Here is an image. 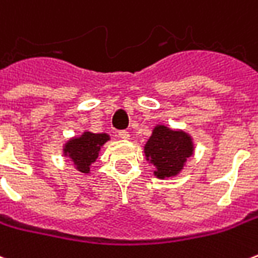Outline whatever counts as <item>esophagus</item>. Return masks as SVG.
<instances>
[{
  "mask_svg": "<svg viewBox=\"0 0 258 258\" xmlns=\"http://www.w3.org/2000/svg\"><path fill=\"white\" fill-rule=\"evenodd\" d=\"M118 137H120L121 140H128L130 133L128 131H125V130H121V131H118Z\"/></svg>",
  "mask_w": 258,
  "mask_h": 258,
  "instance_id": "esophagus-1",
  "label": "esophagus"
}]
</instances>
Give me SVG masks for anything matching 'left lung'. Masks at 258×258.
Wrapping results in <instances>:
<instances>
[{
  "instance_id": "1",
  "label": "left lung",
  "mask_w": 258,
  "mask_h": 258,
  "mask_svg": "<svg viewBox=\"0 0 258 258\" xmlns=\"http://www.w3.org/2000/svg\"><path fill=\"white\" fill-rule=\"evenodd\" d=\"M144 151L146 160L156 167L155 175L164 179L181 173L186 159L194 155V142L185 131L159 124L152 131Z\"/></svg>"
}]
</instances>
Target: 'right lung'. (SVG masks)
Returning a JSON list of instances; mask_svg holds the SVG:
<instances>
[{"label": "right lung", "mask_w": 258, "mask_h": 258, "mask_svg": "<svg viewBox=\"0 0 258 258\" xmlns=\"http://www.w3.org/2000/svg\"><path fill=\"white\" fill-rule=\"evenodd\" d=\"M109 140L110 137L107 134H94L85 131L80 137H74L64 144L63 155L72 159L80 173L88 174L91 164L95 162L101 148Z\"/></svg>", "instance_id": "add662e5"}]
</instances>
